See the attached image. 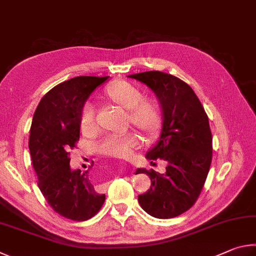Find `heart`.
<instances>
[{
    "label": "heart",
    "mask_w": 256,
    "mask_h": 256,
    "mask_svg": "<svg viewBox=\"0 0 256 256\" xmlns=\"http://www.w3.org/2000/svg\"><path fill=\"white\" fill-rule=\"evenodd\" d=\"M104 96L111 103L127 110V119L132 127L152 137L158 132L162 124V112L158 103L142 98V93L136 85L127 80H114L106 85ZM80 130L90 135L96 130V116L91 106L86 104L80 118ZM140 146V137L135 134L106 136L98 145V152L106 156L126 158L132 155V150Z\"/></svg>",
    "instance_id": "b5f03b06"
}]
</instances>
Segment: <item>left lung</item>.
Masks as SVG:
<instances>
[{
  "label": "left lung",
  "mask_w": 256,
  "mask_h": 256,
  "mask_svg": "<svg viewBox=\"0 0 256 256\" xmlns=\"http://www.w3.org/2000/svg\"><path fill=\"white\" fill-rule=\"evenodd\" d=\"M146 84L162 108V132L158 142L146 153L147 160H164L166 172L137 168L150 176L152 184L138 202L155 218L180 216L198 199L212 158V137L208 116L189 85L158 70L129 75Z\"/></svg>",
  "instance_id": "1"
}]
</instances>
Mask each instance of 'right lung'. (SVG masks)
<instances>
[{
	"label": "right lung",
	"instance_id": "add662e5",
	"mask_svg": "<svg viewBox=\"0 0 256 256\" xmlns=\"http://www.w3.org/2000/svg\"><path fill=\"white\" fill-rule=\"evenodd\" d=\"M109 76H78L56 85L40 100L30 128L29 150L38 186L48 204L76 222L92 218L104 204L88 170L70 166L68 150L80 140V118L85 101Z\"/></svg>",
	"mask_w": 256,
	"mask_h": 256
}]
</instances>
